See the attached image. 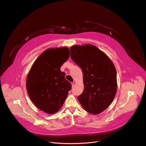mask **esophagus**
<instances>
[{
	"label": "esophagus",
	"instance_id": "1",
	"mask_svg": "<svg viewBox=\"0 0 146 146\" xmlns=\"http://www.w3.org/2000/svg\"><path fill=\"white\" fill-rule=\"evenodd\" d=\"M71 84H72V87L73 88V87L74 86V85H75V84H74V82H72V83H71Z\"/></svg>",
	"mask_w": 146,
	"mask_h": 146
}]
</instances>
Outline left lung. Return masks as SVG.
I'll use <instances>...</instances> for the list:
<instances>
[{"mask_svg":"<svg viewBox=\"0 0 146 146\" xmlns=\"http://www.w3.org/2000/svg\"><path fill=\"white\" fill-rule=\"evenodd\" d=\"M71 59L81 68L84 89L78 97L84 109L92 114L105 110L117 91V73L108 56L91 44L70 48Z\"/></svg>","mask_w":146,"mask_h":146,"instance_id":"1","label":"left lung"}]
</instances>
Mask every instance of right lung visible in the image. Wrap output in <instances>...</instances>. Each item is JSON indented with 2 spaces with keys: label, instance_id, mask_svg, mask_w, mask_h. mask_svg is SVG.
Wrapping results in <instances>:
<instances>
[{
  "label": "right lung",
  "instance_id": "add662e5",
  "mask_svg": "<svg viewBox=\"0 0 146 146\" xmlns=\"http://www.w3.org/2000/svg\"><path fill=\"white\" fill-rule=\"evenodd\" d=\"M69 57L67 47L47 49L37 58L27 75L26 88L30 98L37 108L48 114L61 109L71 89L65 72L60 70Z\"/></svg>",
  "mask_w": 146,
  "mask_h": 146
}]
</instances>
